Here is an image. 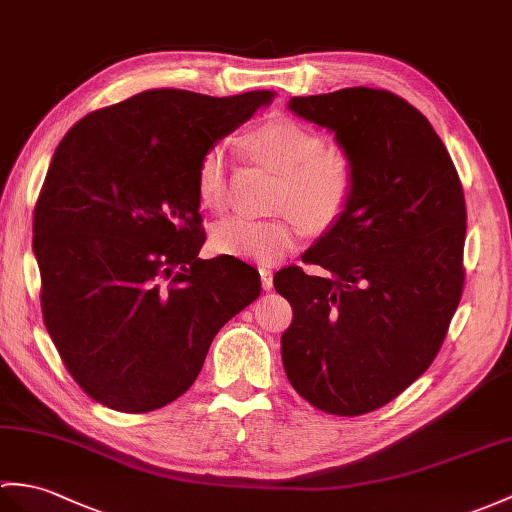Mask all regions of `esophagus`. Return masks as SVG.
Segmentation results:
<instances>
[{
	"label": "esophagus",
	"mask_w": 512,
	"mask_h": 512,
	"mask_svg": "<svg viewBox=\"0 0 512 512\" xmlns=\"http://www.w3.org/2000/svg\"><path fill=\"white\" fill-rule=\"evenodd\" d=\"M259 277H261V288L270 290L272 288V270L266 268V266H261L259 268Z\"/></svg>",
	"instance_id": "34e87169"
}]
</instances>
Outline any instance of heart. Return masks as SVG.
Returning a JSON list of instances; mask_svg holds the SVG:
<instances>
[{
  "label": "heart",
  "mask_w": 512,
  "mask_h": 512,
  "mask_svg": "<svg viewBox=\"0 0 512 512\" xmlns=\"http://www.w3.org/2000/svg\"><path fill=\"white\" fill-rule=\"evenodd\" d=\"M253 159L279 174L275 218H224L213 227L211 246L222 255H233L275 264L299 240V222L307 231L334 229L353 196V163L344 152L325 150V139L290 117H272L244 139ZM229 181V157L222 144L211 146L198 163L196 192L205 207L224 205Z\"/></svg>",
  "instance_id": "heart-1"
}]
</instances>
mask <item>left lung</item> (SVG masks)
Returning <instances> with one entry per match:
<instances>
[{"label": "left lung", "mask_w": 512, "mask_h": 512, "mask_svg": "<svg viewBox=\"0 0 512 512\" xmlns=\"http://www.w3.org/2000/svg\"><path fill=\"white\" fill-rule=\"evenodd\" d=\"M288 109L334 133L355 183L342 220L303 255L329 275H275L292 305L281 360L314 408L358 417L401 395L441 349L465 283V194L432 124L395 93L349 87Z\"/></svg>", "instance_id": "8db88e82"}]
</instances>
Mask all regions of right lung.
Returning <instances> with one entry per match:
<instances>
[{"mask_svg":"<svg viewBox=\"0 0 512 512\" xmlns=\"http://www.w3.org/2000/svg\"><path fill=\"white\" fill-rule=\"evenodd\" d=\"M275 98L152 89L93 111L58 144L32 222L41 310L71 377L117 412L168 406L211 340L261 292L242 259H198V163Z\"/></svg>","mask_w":512,"mask_h":512,"instance_id":"right-lung-1","label":"right lung"}]
</instances>
